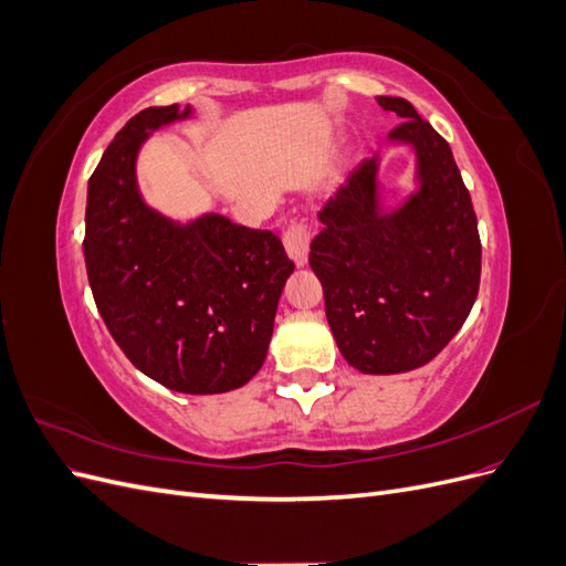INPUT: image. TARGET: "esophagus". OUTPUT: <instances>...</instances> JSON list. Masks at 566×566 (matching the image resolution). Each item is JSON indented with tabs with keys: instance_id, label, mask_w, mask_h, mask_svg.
<instances>
[{
	"instance_id": "obj_1",
	"label": "esophagus",
	"mask_w": 566,
	"mask_h": 566,
	"mask_svg": "<svg viewBox=\"0 0 566 566\" xmlns=\"http://www.w3.org/2000/svg\"><path fill=\"white\" fill-rule=\"evenodd\" d=\"M283 243L287 254L293 256L295 264H306V254H310V243H312V229L304 219H297L290 224L283 233Z\"/></svg>"
}]
</instances>
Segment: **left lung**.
<instances>
[{"label":"left lung","mask_w":566,"mask_h":566,"mask_svg":"<svg viewBox=\"0 0 566 566\" xmlns=\"http://www.w3.org/2000/svg\"><path fill=\"white\" fill-rule=\"evenodd\" d=\"M378 104L401 117L389 139L416 148L420 191L380 214L378 165L364 160L318 212L310 264L347 364L391 375L430 364L462 328L479 293L482 241L447 139L406 98Z\"/></svg>","instance_id":"8db88e82"}]
</instances>
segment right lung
<instances>
[{
	"label": "right lung",
	"mask_w": 566,
	"mask_h": 566,
	"mask_svg": "<svg viewBox=\"0 0 566 566\" xmlns=\"http://www.w3.org/2000/svg\"><path fill=\"white\" fill-rule=\"evenodd\" d=\"M188 113L153 106L115 134L90 179L82 248L96 310L129 361L167 389L221 394L262 368L295 262L271 231L221 214L184 227L144 202L136 153Z\"/></svg>",
	"instance_id": "right-lung-1"
}]
</instances>
